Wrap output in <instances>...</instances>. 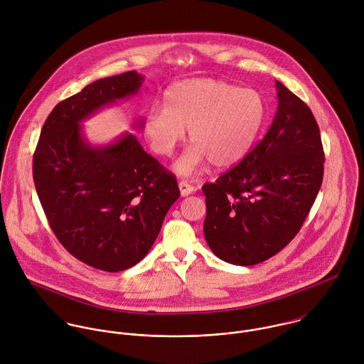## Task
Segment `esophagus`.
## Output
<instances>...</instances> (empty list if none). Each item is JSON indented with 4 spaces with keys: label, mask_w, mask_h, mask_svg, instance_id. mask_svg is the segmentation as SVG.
<instances>
[{
    "label": "esophagus",
    "mask_w": 364,
    "mask_h": 364,
    "mask_svg": "<svg viewBox=\"0 0 364 364\" xmlns=\"http://www.w3.org/2000/svg\"><path fill=\"white\" fill-rule=\"evenodd\" d=\"M179 191H181V196H189L195 192V188L192 185H189L186 181H182L179 182Z\"/></svg>",
    "instance_id": "esophagus-1"
}]
</instances>
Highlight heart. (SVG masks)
<instances>
[{"label": "heart", "mask_w": 364, "mask_h": 364, "mask_svg": "<svg viewBox=\"0 0 364 364\" xmlns=\"http://www.w3.org/2000/svg\"><path fill=\"white\" fill-rule=\"evenodd\" d=\"M264 113V101L255 90L214 78H191L166 91L165 107L147 110L143 132L156 154L171 156L189 129L193 144L176 161L175 171L192 176L208 161L215 168H230L244 159Z\"/></svg>", "instance_id": "1"}]
</instances>
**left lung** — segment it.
Returning <instances> with one entry per match:
<instances>
[{
    "label": "left lung",
    "mask_w": 364,
    "mask_h": 364,
    "mask_svg": "<svg viewBox=\"0 0 364 364\" xmlns=\"http://www.w3.org/2000/svg\"><path fill=\"white\" fill-rule=\"evenodd\" d=\"M277 112L238 165L205 183V238L213 254L251 266L280 252L300 231L323 176V149L311 109L276 81Z\"/></svg>",
    "instance_id": "1"
}]
</instances>
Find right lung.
Returning <instances> with one entry per match:
<instances>
[{"instance_id": "1", "label": "right lung", "mask_w": 364, "mask_h": 364, "mask_svg": "<svg viewBox=\"0 0 364 364\" xmlns=\"http://www.w3.org/2000/svg\"><path fill=\"white\" fill-rule=\"evenodd\" d=\"M143 81L127 71L55 105L33 154L36 192L54 235L73 257L105 272L126 270L149 254L181 195L176 178L134 134L100 147L82 134L85 119L133 97Z\"/></svg>"}]
</instances>
